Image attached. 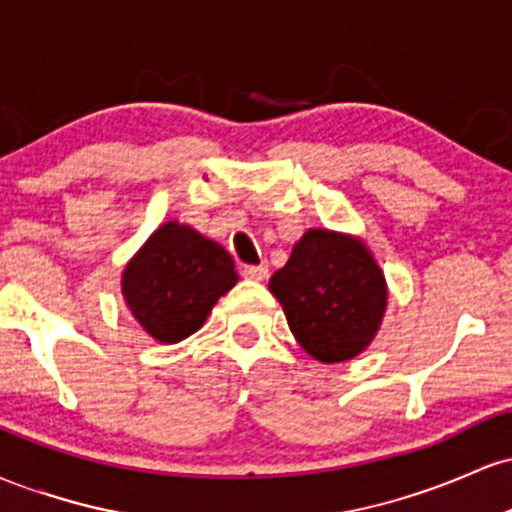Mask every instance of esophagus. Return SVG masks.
I'll return each mask as SVG.
<instances>
[{
	"label": "esophagus",
	"instance_id": "1",
	"mask_svg": "<svg viewBox=\"0 0 512 512\" xmlns=\"http://www.w3.org/2000/svg\"><path fill=\"white\" fill-rule=\"evenodd\" d=\"M243 276L252 281H264L269 276V264H248V267H243Z\"/></svg>",
	"mask_w": 512,
	"mask_h": 512
}]
</instances>
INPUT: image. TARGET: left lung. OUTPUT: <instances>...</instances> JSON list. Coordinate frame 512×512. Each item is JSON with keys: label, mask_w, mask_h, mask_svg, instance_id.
Instances as JSON below:
<instances>
[{"label": "left lung", "mask_w": 512, "mask_h": 512, "mask_svg": "<svg viewBox=\"0 0 512 512\" xmlns=\"http://www.w3.org/2000/svg\"><path fill=\"white\" fill-rule=\"evenodd\" d=\"M269 291L284 305L298 344L322 363L361 354L387 305L385 276L366 245L320 228L298 240Z\"/></svg>", "instance_id": "8db88e82"}]
</instances>
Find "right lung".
Masks as SVG:
<instances>
[{
  "label": "right lung",
  "instance_id": "1",
  "mask_svg": "<svg viewBox=\"0 0 512 512\" xmlns=\"http://www.w3.org/2000/svg\"><path fill=\"white\" fill-rule=\"evenodd\" d=\"M236 281L233 257L219 243L170 221L125 267L122 293L151 337L175 344L204 325L214 303Z\"/></svg>",
  "mask_w": 512,
  "mask_h": 512
}]
</instances>
